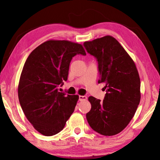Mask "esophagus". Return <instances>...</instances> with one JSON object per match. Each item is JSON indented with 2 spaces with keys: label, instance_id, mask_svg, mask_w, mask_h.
Segmentation results:
<instances>
[{
  "label": "esophagus",
  "instance_id": "1",
  "mask_svg": "<svg viewBox=\"0 0 160 160\" xmlns=\"http://www.w3.org/2000/svg\"><path fill=\"white\" fill-rule=\"evenodd\" d=\"M87 100L86 96H79V101H85Z\"/></svg>",
  "mask_w": 160,
  "mask_h": 160
}]
</instances>
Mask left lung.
I'll list each match as a JSON object with an SVG mask.
<instances>
[{"label": "left lung", "instance_id": "left-lung-1", "mask_svg": "<svg viewBox=\"0 0 160 160\" xmlns=\"http://www.w3.org/2000/svg\"><path fill=\"white\" fill-rule=\"evenodd\" d=\"M98 63L99 80L104 82L103 101L88 98L91 110L87 113L89 125L106 136L114 135L128 126L140 100V80L133 61L115 38L106 36L83 44Z\"/></svg>", "mask_w": 160, "mask_h": 160}]
</instances>
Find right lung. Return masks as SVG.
<instances>
[{
	"label": "right lung",
	"mask_w": 160,
	"mask_h": 160,
	"mask_svg": "<svg viewBox=\"0 0 160 160\" xmlns=\"http://www.w3.org/2000/svg\"><path fill=\"white\" fill-rule=\"evenodd\" d=\"M77 54L85 56L82 46L68 41L45 42L29 54L18 86V98L27 118L47 136L63 129L74 112L78 95L58 92L68 80L70 63Z\"/></svg>",
	"instance_id": "obj_1"
}]
</instances>
